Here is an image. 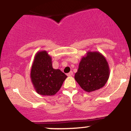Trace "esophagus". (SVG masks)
Returning a JSON list of instances; mask_svg holds the SVG:
<instances>
[{
    "instance_id": "1",
    "label": "esophagus",
    "mask_w": 131,
    "mask_h": 131,
    "mask_svg": "<svg viewBox=\"0 0 131 131\" xmlns=\"http://www.w3.org/2000/svg\"><path fill=\"white\" fill-rule=\"evenodd\" d=\"M67 75H68V76H72V75H73V72L72 71H71L70 72H69L68 74H67Z\"/></svg>"
}]
</instances>
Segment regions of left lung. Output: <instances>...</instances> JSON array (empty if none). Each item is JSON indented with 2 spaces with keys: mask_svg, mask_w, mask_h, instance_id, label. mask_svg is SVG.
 I'll use <instances>...</instances> for the list:
<instances>
[{
  "mask_svg": "<svg viewBox=\"0 0 131 131\" xmlns=\"http://www.w3.org/2000/svg\"><path fill=\"white\" fill-rule=\"evenodd\" d=\"M108 62L99 52H88L83 57L75 74V81L88 92L103 88L109 77Z\"/></svg>",
  "mask_w": 131,
  "mask_h": 131,
  "instance_id": "1",
  "label": "left lung"
}]
</instances>
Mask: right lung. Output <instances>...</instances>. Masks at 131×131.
<instances>
[{
  "instance_id": "1",
  "label": "right lung",
  "mask_w": 131,
  "mask_h": 131,
  "mask_svg": "<svg viewBox=\"0 0 131 131\" xmlns=\"http://www.w3.org/2000/svg\"><path fill=\"white\" fill-rule=\"evenodd\" d=\"M67 75L52 67V58L46 50L38 52L32 64L30 78L35 90L42 95H55L61 88Z\"/></svg>"
}]
</instances>
